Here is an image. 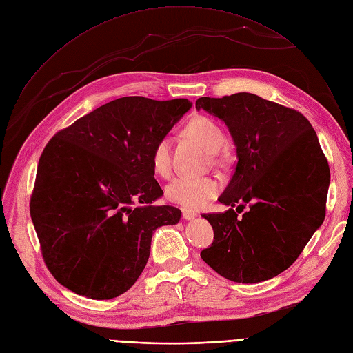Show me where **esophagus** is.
Masks as SVG:
<instances>
[{
    "label": "esophagus",
    "instance_id": "esophagus-1",
    "mask_svg": "<svg viewBox=\"0 0 353 353\" xmlns=\"http://www.w3.org/2000/svg\"><path fill=\"white\" fill-rule=\"evenodd\" d=\"M181 216H183L184 220H193V219L197 217V214L194 212H190V210H186V209L181 210Z\"/></svg>",
    "mask_w": 353,
    "mask_h": 353
}]
</instances>
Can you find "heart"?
Masks as SVG:
<instances>
[{"instance_id": "b5f03b06", "label": "heart", "mask_w": 353, "mask_h": 353, "mask_svg": "<svg viewBox=\"0 0 353 353\" xmlns=\"http://www.w3.org/2000/svg\"><path fill=\"white\" fill-rule=\"evenodd\" d=\"M183 133L196 143H199L206 152L216 153L225 144V133L220 125L206 116H197L183 127ZM214 160H220L217 154H213ZM152 167L153 172L160 177H169L172 173L170 160V143L167 139L156 141L152 150ZM221 189L217 179L210 176L190 177L183 176L174 179L165 189V196L170 201L186 209L199 210L208 201L214 199Z\"/></svg>"}]
</instances>
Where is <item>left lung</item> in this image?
Returning a JSON list of instances; mask_svg holds the SVG:
<instances>
[{"instance_id":"left-lung-1","label":"left lung","mask_w":353,"mask_h":353,"mask_svg":"<svg viewBox=\"0 0 353 353\" xmlns=\"http://www.w3.org/2000/svg\"><path fill=\"white\" fill-rule=\"evenodd\" d=\"M196 108L225 121L237 163L219 201L225 213L203 214L213 228L200 256L220 276L257 283L286 270L325 220L330 181L316 133L299 111L250 92L200 97ZM250 210L237 218L233 207Z\"/></svg>"}]
</instances>
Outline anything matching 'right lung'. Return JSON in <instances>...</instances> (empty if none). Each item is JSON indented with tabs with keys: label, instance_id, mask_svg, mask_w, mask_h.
<instances>
[{
	"label": "right lung",
	"instance_id": "right-lung-1",
	"mask_svg": "<svg viewBox=\"0 0 353 353\" xmlns=\"http://www.w3.org/2000/svg\"><path fill=\"white\" fill-rule=\"evenodd\" d=\"M188 99L123 97L60 130L39 161L30 213L55 281L90 299H113L141 274L153 232L181 212L163 196L152 150L190 110Z\"/></svg>",
	"mask_w": 353,
	"mask_h": 353
}]
</instances>
